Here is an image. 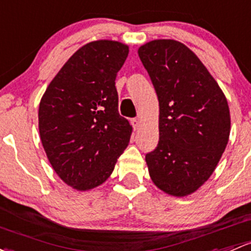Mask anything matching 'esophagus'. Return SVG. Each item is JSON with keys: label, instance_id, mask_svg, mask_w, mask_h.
Segmentation results:
<instances>
[{"label": "esophagus", "instance_id": "esophagus-1", "mask_svg": "<svg viewBox=\"0 0 251 251\" xmlns=\"http://www.w3.org/2000/svg\"><path fill=\"white\" fill-rule=\"evenodd\" d=\"M131 125H132L133 130H137L139 127V120L138 119H131Z\"/></svg>", "mask_w": 251, "mask_h": 251}]
</instances>
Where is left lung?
<instances>
[{
  "instance_id": "left-lung-1",
  "label": "left lung",
  "mask_w": 251,
  "mask_h": 251,
  "mask_svg": "<svg viewBox=\"0 0 251 251\" xmlns=\"http://www.w3.org/2000/svg\"><path fill=\"white\" fill-rule=\"evenodd\" d=\"M160 105L159 143L146 155L157 188L183 197L214 172L230 136L225 95L201 60L180 42L156 39L138 49Z\"/></svg>"
}]
</instances>
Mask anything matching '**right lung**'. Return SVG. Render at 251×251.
I'll return each instance as SVG.
<instances>
[{
  "label": "right lung",
  "instance_id": "right-lung-1",
  "mask_svg": "<svg viewBox=\"0 0 251 251\" xmlns=\"http://www.w3.org/2000/svg\"><path fill=\"white\" fill-rule=\"evenodd\" d=\"M128 47L96 41L78 49L39 103V134L49 162L72 188L101 185L130 141L132 127L119 114L115 78Z\"/></svg>",
  "mask_w": 251,
  "mask_h": 251
}]
</instances>
